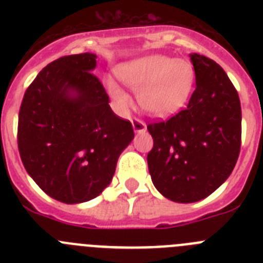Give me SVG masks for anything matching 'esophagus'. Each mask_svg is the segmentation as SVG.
Returning a JSON list of instances; mask_svg holds the SVG:
<instances>
[{
	"instance_id": "34e87169",
	"label": "esophagus",
	"mask_w": 263,
	"mask_h": 263,
	"mask_svg": "<svg viewBox=\"0 0 263 263\" xmlns=\"http://www.w3.org/2000/svg\"><path fill=\"white\" fill-rule=\"evenodd\" d=\"M132 125H133V129L136 133H145L146 132V124L142 120H139V118H133Z\"/></svg>"
}]
</instances>
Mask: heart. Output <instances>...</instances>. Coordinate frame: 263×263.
Listing matches in <instances>:
<instances>
[{
  "mask_svg": "<svg viewBox=\"0 0 263 263\" xmlns=\"http://www.w3.org/2000/svg\"><path fill=\"white\" fill-rule=\"evenodd\" d=\"M117 76L134 90L139 105L148 115L167 117L182 108L195 83V69L187 60L164 55H150L120 64ZM109 96L120 110L130 106L129 95L113 79H106Z\"/></svg>",
  "mask_w": 263,
  "mask_h": 263,
  "instance_id": "obj_1",
  "label": "heart"
}]
</instances>
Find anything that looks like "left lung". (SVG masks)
<instances>
[{"mask_svg":"<svg viewBox=\"0 0 263 263\" xmlns=\"http://www.w3.org/2000/svg\"><path fill=\"white\" fill-rule=\"evenodd\" d=\"M196 88L184 110L147 125L154 146L148 173L158 191L175 203L210 196L229 178L241 147V104L224 69L191 53Z\"/></svg>","mask_w":263,"mask_h":263,"instance_id":"obj_1","label":"left lung"}]
</instances>
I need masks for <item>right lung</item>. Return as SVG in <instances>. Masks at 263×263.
Instances as JSON below:
<instances>
[{"instance_id": "add662e5", "label": "right lung", "mask_w": 263, "mask_h": 263, "mask_svg": "<svg viewBox=\"0 0 263 263\" xmlns=\"http://www.w3.org/2000/svg\"><path fill=\"white\" fill-rule=\"evenodd\" d=\"M97 57L53 60L25 92L18 150L27 174L48 196L66 204L92 200L110 184L133 126L113 113L92 73Z\"/></svg>"}]
</instances>
